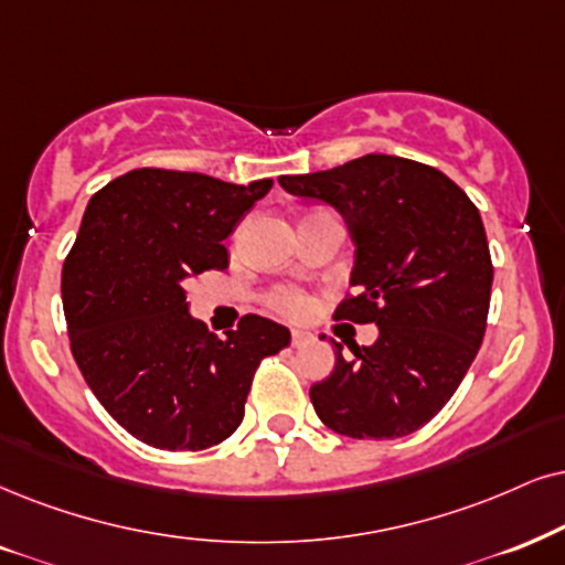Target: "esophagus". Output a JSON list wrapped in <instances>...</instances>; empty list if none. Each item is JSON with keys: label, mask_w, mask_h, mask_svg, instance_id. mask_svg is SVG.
I'll return each instance as SVG.
<instances>
[{"label": "esophagus", "mask_w": 565, "mask_h": 565, "mask_svg": "<svg viewBox=\"0 0 565 565\" xmlns=\"http://www.w3.org/2000/svg\"><path fill=\"white\" fill-rule=\"evenodd\" d=\"M307 341H310V333L299 331V328H295V331H291V347H305Z\"/></svg>", "instance_id": "1"}]
</instances>
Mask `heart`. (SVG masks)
Returning <instances> with one entry per match:
<instances>
[{
	"label": "heart",
	"mask_w": 565,
	"mask_h": 565,
	"mask_svg": "<svg viewBox=\"0 0 565 565\" xmlns=\"http://www.w3.org/2000/svg\"><path fill=\"white\" fill-rule=\"evenodd\" d=\"M270 305H274L278 312L291 318H302L307 316V310H310V299L299 295L295 289H276L274 295H270Z\"/></svg>",
	"instance_id": "obj_1"
}]
</instances>
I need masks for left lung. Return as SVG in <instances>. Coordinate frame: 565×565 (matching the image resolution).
I'll return each instance as SVG.
<instances>
[{
  "mask_svg": "<svg viewBox=\"0 0 565 565\" xmlns=\"http://www.w3.org/2000/svg\"><path fill=\"white\" fill-rule=\"evenodd\" d=\"M302 200L333 205L354 242V295L333 318L375 323L373 347L339 341L335 367L310 388L333 433L402 438L446 406L480 352L492 260L480 211L427 163L367 153L344 167L278 177Z\"/></svg>",
  "mask_w": 565,
  "mask_h": 565,
  "instance_id": "left-lung-1",
  "label": "left lung"
}]
</instances>
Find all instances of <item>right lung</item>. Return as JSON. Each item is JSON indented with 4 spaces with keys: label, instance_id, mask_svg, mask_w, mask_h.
<instances>
[{
    "label": "right lung",
    "instance_id": "obj_1",
    "mask_svg": "<svg viewBox=\"0 0 565 565\" xmlns=\"http://www.w3.org/2000/svg\"><path fill=\"white\" fill-rule=\"evenodd\" d=\"M270 184L132 169L85 209L62 268L70 347L104 409L148 446L203 451L230 438L260 360L291 341L260 316L216 339L184 291L230 266L224 239Z\"/></svg>",
    "mask_w": 565,
    "mask_h": 565
}]
</instances>
